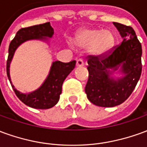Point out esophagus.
I'll return each mask as SVG.
<instances>
[{"label":"esophagus","mask_w":147,"mask_h":147,"mask_svg":"<svg viewBox=\"0 0 147 147\" xmlns=\"http://www.w3.org/2000/svg\"><path fill=\"white\" fill-rule=\"evenodd\" d=\"M83 65H84V63H83V61L82 59H79V60L76 61V67H83Z\"/></svg>","instance_id":"34e87169"}]
</instances>
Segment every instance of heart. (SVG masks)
Here are the masks:
<instances>
[{
  "instance_id": "1",
  "label": "heart",
  "mask_w": 147,
  "mask_h": 147,
  "mask_svg": "<svg viewBox=\"0 0 147 147\" xmlns=\"http://www.w3.org/2000/svg\"><path fill=\"white\" fill-rule=\"evenodd\" d=\"M73 45L79 49H87L90 53L95 57L106 54L115 43L113 34L109 30L97 28H83L72 37Z\"/></svg>"
}]
</instances>
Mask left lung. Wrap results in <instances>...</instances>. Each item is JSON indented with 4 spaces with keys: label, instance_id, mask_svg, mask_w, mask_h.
Instances as JSON below:
<instances>
[{
    "label": "left lung",
    "instance_id": "8db88e82",
    "mask_svg": "<svg viewBox=\"0 0 147 147\" xmlns=\"http://www.w3.org/2000/svg\"><path fill=\"white\" fill-rule=\"evenodd\" d=\"M113 24L123 42L108 56H90L89 78L85 87L87 98L94 105L114 107L128 98L142 72V45L132 27ZM119 73L118 77L113 76Z\"/></svg>",
    "mask_w": 147,
    "mask_h": 147
}]
</instances>
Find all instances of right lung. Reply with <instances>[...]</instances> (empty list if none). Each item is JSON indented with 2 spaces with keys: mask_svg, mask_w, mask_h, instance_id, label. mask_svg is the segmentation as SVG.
Here are the masks:
<instances>
[{
  "mask_svg": "<svg viewBox=\"0 0 147 147\" xmlns=\"http://www.w3.org/2000/svg\"><path fill=\"white\" fill-rule=\"evenodd\" d=\"M53 34L54 30L51 27L50 23L22 28L16 33L9 45L7 76L18 98L31 108L47 109L53 107L57 103L62 91L63 83L66 77L75 68L76 61L69 63H63L59 61L53 62L49 72L43 83L38 89L30 93H22L15 88L10 76V64L16 50L24 42L30 40H38L49 44V38H51Z\"/></svg>",
  "mask_w": 147,
  "mask_h": 147,
  "instance_id": "obj_1",
  "label": "right lung"
}]
</instances>
